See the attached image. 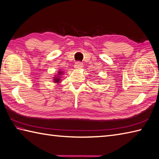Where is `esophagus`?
I'll use <instances>...</instances> for the list:
<instances>
[{"label":"esophagus","mask_w":159,"mask_h":159,"mask_svg":"<svg viewBox=\"0 0 159 159\" xmlns=\"http://www.w3.org/2000/svg\"><path fill=\"white\" fill-rule=\"evenodd\" d=\"M83 67V65L81 62H76L74 65V67L76 68V69H80V68H82Z\"/></svg>","instance_id":"esophagus-1"}]
</instances>
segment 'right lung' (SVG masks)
<instances>
[{"label": "right lung", "mask_w": 159, "mask_h": 159, "mask_svg": "<svg viewBox=\"0 0 159 159\" xmlns=\"http://www.w3.org/2000/svg\"><path fill=\"white\" fill-rule=\"evenodd\" d=\"M63 71H58V74H57V76H55V77H54V82L55 83H60V80H61V75L62 74H63Z\"/></svg>", "instance_id": "1"}]
</instances>
